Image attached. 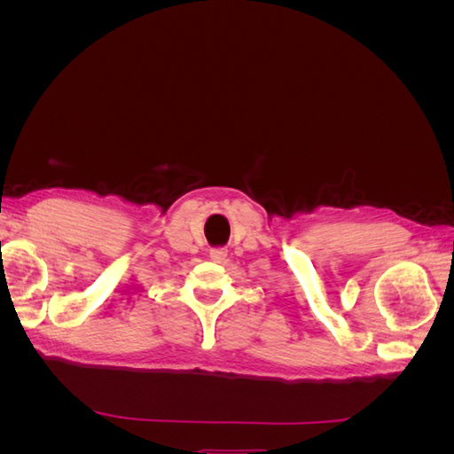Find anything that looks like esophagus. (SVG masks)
<instances>
[{"instance_id":"1","label":"esophagus","mask_w":454,"mask_h":454,"mask_svg":"<svg viewBox=\"0 0 454 454\" xmlns=\"http://www.w3.org/2000/svg\"><path fill=\"white\" fill-rule=\"evenodd\" d=\"M227 257V250L225 248H215V250H210V259L215 261V263H223Z\"/></svg>"}]
</instances>
